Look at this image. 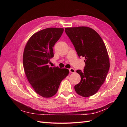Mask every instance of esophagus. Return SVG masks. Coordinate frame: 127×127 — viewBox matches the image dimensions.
I'll return each mask as SVG.
<instances>
[{
    "mask_svg": "<svg viewBox=\"0 0 127 127\" xmlns=\"http://www.w3.org/2000/svg\"><path fill=\"white\" fill-rule=\"evenodd\" d=\"M69 72L71 73H75V70L74 68H70L69 69Z\"/></svg>",
    "mask_w": 127,
    "mask_h": 127,
    "instance_id": "esophagus-1",
    "label": "esophagus"
}]
</instances>
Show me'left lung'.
<instances>
[{"label": "left lung", "mask_w": 127, "mask_h": 127, "mask_svg": "<svg viewBox=\"0 0 127 127\" xmlns=\"http://www.w3.org/2000/svg\"><path fill=\"white\" fill-rule=\"evenodd\" d=\"M65 32L78 57L85 58L84 70L76 71L81 80L75 86V90L83 97L91 96L102 85L109 70V58L105 45L99 34L88 27L67 28Z\"/></svg>", "instance_id": "8db88e82"}]
</instances>
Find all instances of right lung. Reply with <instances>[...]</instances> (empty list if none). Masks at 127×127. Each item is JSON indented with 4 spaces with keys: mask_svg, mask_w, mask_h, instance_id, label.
Here are the masks:
<instances>
[{
    "mask_svg": "<svg viewBox=\"0 0 127 127\" xmlns=\"http://www.w3.org/2000/svg\"><path fill=\"white\" fill-rule=\"evenodd\" d=\"M64 29L50 28L34 34L27 43L23 64L28 81L37 94L44 97L55 95L62 80L69 74L67 69L50 67L48 64L53 57V47Z\"/></svg>",
    "mask_w": 127,
    "mask_h": 127,
    "instance_id": "obj_1",
    "label": "right lung"
}]
</instances>
